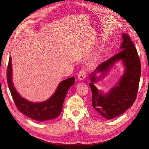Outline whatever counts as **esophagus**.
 I'll list each match as a JSON object with an SVG mask.
<instances>
[{
	"label": "esophagus",
	"mask_w": 149,
	"mask_h": 149,
	"mask_svg": "<svg viewBox=\"0 0 149 149\" xmlns=\"http://www.w3.org/2000/svg\"><path fill=\"white\" fill-rule=\"evenodd\" d=\"M86 74V72L85 69H84V68H83V69L81 70L78 73V76H77L78 79L80 80V81H82L85 78Z\"/></svg>",
	"instance_id": "obj_1"
}]
</instances>
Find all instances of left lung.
<instances>
[{"mask_svg": "<svg viewBox=\"0 0 149 149\" xmlns=\"http://www.w3.org/2000/svg\"><path fill=\"white\" fill-rule=\"evenodd\" d=\"M121 51L100 64L90 74L89 84L92 91V105L96 114L107 120L121 115L131 107L135 101L141 76L139 56L130 37L122 34ZM121 61L124 72L117 83L107 93L99 90L94 84L102 79L116 62ZM102 74L96 76L97 73Z\"/></svg>", "mask_w": 149, "mask_h": 149, "instance_id": "1", "label": "left lung"}]
</instances>
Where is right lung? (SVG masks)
Returning a JSON list of instances; mask_svg holds the SVG:
<instances>
[{
  "mask_svg": "<svg viewBox=\"0 0 149 149\" xmlns=\"http://www.w3.org/2000/svg\"><path fill=\"white\" fill-rule=\"evenodd\" d=\"M75 78L72 77L61 82L54 94L47 100L39 102H31L22 97L13 82L12 60L10 56L7 68V81L11 95L18 109L33 120L43 122L55 119L61 114L63 102L69 88L74 84Z\"/></svg>",
  "mask_w": 149,
  "mask_h": 149,
  "instance_id": "1",
  "label": "right lung"
}]
</instances>
